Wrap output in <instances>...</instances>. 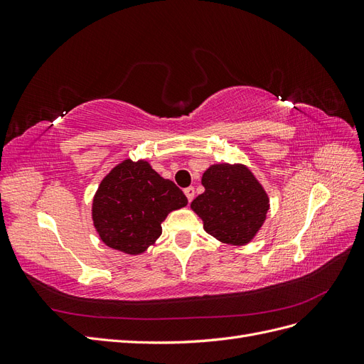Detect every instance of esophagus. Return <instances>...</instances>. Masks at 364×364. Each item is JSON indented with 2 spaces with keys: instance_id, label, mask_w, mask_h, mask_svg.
Returning <instances> with one entry per match:
<instances>
[{
  "instance_id": "1",
  "label": "esophagus",
  "mask_w": 364,
  "mask_h": 364,
  "mask_svg": "<svg viewBox=\"0 0 364 364\" xmlns=\"http://www.w3.org/2000/svg\"><path fill=\"white\" fill-rule=\"evenodd\" d=\"M185 196H186V199H188L190 202L194 199V194H196V191H194V188L193 186H188V188H185Z\"/></svg>"
}]
</instances>
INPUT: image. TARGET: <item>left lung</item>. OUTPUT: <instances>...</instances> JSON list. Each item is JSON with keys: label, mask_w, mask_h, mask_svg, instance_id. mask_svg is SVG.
<instances>
[{"label": "left lung", "mask_w": 364, "mask_h": 364, "mask_svg": "<svg viewBox=\"0 0 364 364\" xmlns=\"http://www.w3.org/2000/svg\"><path fill=\"white\" fill-rule=\"evenodd\" d=\"M205 193L191 208L209 235L228 245H246L255 237L269 211V197L245 165L215 164L202 178Z\"/></svg>", "instance_id": "1"}]
</instances>
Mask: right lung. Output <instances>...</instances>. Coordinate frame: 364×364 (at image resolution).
<instances>
[{
  "instance_id": "add662e5",
  "label": "right lung",
  "mask_w": 364,
  "mask_h": 364,
  "mask_svg": "<svg viewBox=\"0 0 364 364\" xmlns=\"http://www.w3.org/2000/svg\"><path fill=\"white\" fill-rule=\"evenodd\" d=\"M188 203L174 182L146 161H124L98 186L92 203L97 232L109 247L130 255L144 252L162 234L161 223L173 209Z\"/></svg>"
}]
</instances>
